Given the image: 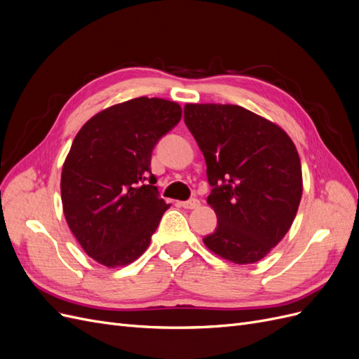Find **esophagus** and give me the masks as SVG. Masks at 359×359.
I'll list each match as a JSON object with an SVG mask.
<instances>
[{
    "instance_id": "esophagus-1",
    "label": "esophagus",
    "mask_w": 359,
    "mask_h": 359,
    "mask_svg": "<svg viewBox=\"0 0 359 359\" xmlns=\"http://www.w3.org/2000/svg\"><path fill=\"white\" fill-rule=\"evenodd\" d=\"M199 205H201L199 199H194V198L190 201H186V202H181V206L186 210H194V208H198Z\"/></svg>"
}]
</instances>
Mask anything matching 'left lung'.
I'll list each match as a JSON object with an SVG mask.
<instances>
[{
  "label": "left lung",
  "instance_id": "1",
  "mask_svg": "<svg viewBox=\"0 0 359 359\" xmlns=\"http://www.w3.org/2000/svg\"><path fill=\"white\" fill-rule=\"evenodd\" d=\"M184 121L206 161V199L217 229L203 238L238 265L264 259L283 240L302 196L301 160L280 126L236 104L187 103Z\"/></svg>",
  "mask_w": 359,
  "mask_h": 359
}]
</instances>
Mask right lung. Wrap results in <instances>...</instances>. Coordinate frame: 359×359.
<instances>
[{
	"mask_svg": "<svg viewBox=\"0 0 359 359\" xmlns=\"http://www.w3.org/2000/svg\"><path fill=\"white\" fill-rule=\"evenodd\" d=\"M181 115L175 102L137 97L95 114L76 135L61 172L62 211L100 265H128L148 248L170 206L154 186L151 153Z\"/></svg>",
	"mask_w": 359,
	"mask_h": 359,
	"instance_id": "right-lung-1",
	"label": "right lung"
}]
</instances>
